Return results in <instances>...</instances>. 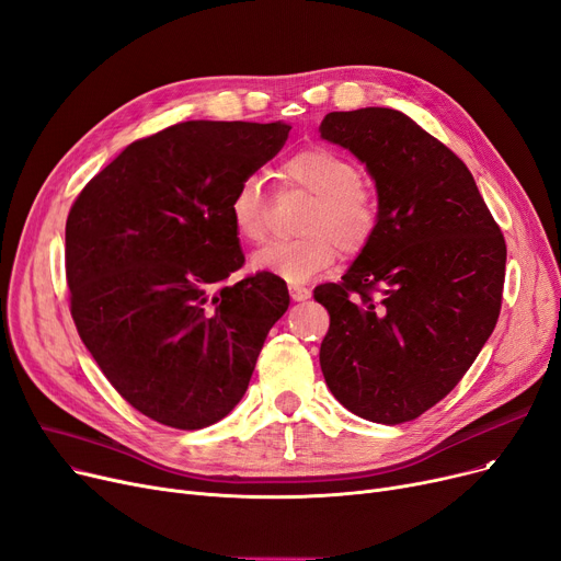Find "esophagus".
I'll return each mask as SVG.
<instances>
[{
  "instance_id": "obj_1",
  "label": "esophagus",
  "mask_w": 561,
  "mask_h": 561,
  "mask_svg": "<svg viewBox=\"0 0 561 561\" xmlns=\"http://www.w3.org/2000/svg\"><path fill=\"white\" fill-rule=\"evenodd\" d=\"M288 290H290V298H294L296 302H305L311 298V290L305 286H290Z\"/></svg>"
}]
</instances>
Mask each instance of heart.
<instances>
[{
    "label": "heart",
    "mask_w": 561,
    "mask_h": 561,
    "mask_svg": "<svg viewBox=\"0 0 561 561\" xmlns=\"http://www.w3.org/2000/svg\"><path fill=\"white\" fill-rule=\"evenodd\" d=\"M282 174L288 183L313 194V206L300 227L305 236L267 242L252 254V271L288 284H305L328 271L339 248L346 254H357L369 245L378 229V202L357 183V169L346 156L325 146H307L286 158ZM229 220L245 242L265 238L267 210L259 176H245L233 187Z\"/></svg>",
    "instance_id": "obj_1"
}]
</instances>
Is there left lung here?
I'll list each match as a JSON object with an SVG mask.
<instances>
[{
	"label": "left lung",
	"mask_w": 561,
	"mask_h": 561,
	"mask_svg": "<svg viewBox=\"0 0 561 561\" xmlns=\"http://www.w3.org/2000/svg\"><path fill=\"white\" fill-rule=\"evenodd\" d=\"M319 130L367 164L380 213L348 273L313 290L330 313L321 369L357 417L403 424L443 401L493 334L504 236L470 169L405 114L330 112Z\"/></svg>",
	"instance_id": "8db88e82"
}]
</instances>
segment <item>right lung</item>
Here are the masks:
<instances>
[{"mask_svg":"<svg viewBox=\"0 0 561 561\" xmlns=\"http://www.w3.org/2000/svg\"><path fill=\"white\" fill-rule=\"evenodd\" d=\"M290 126L185 121L126 146L66 220L70 313L101 371L141 415L194 431L248 392L284 279L245 263L233 187L273 160Z\"/></svg>","mask_w":561,"mask_h":561,"instance_id":"add662e5","label":"right lung"}]
</instances>
